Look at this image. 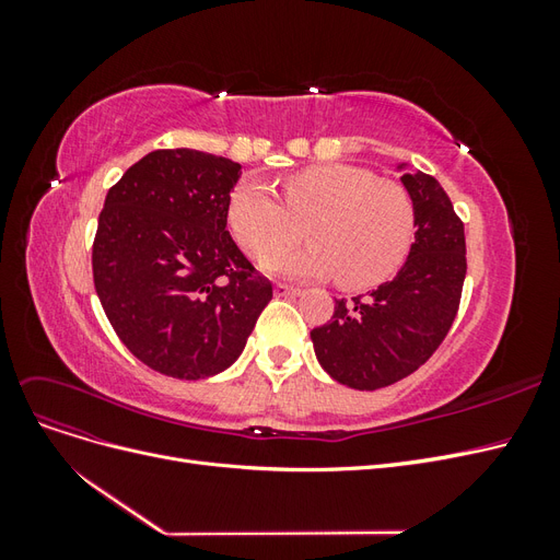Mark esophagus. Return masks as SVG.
Wrapping results in <instances>:
<instances>
[{
	"mask_svg": "<svg viewBox=\"0 0 560 560\" xmlns=\"http://www.w3.org/2000/svg\"><path fill=\"white\" fill-rule=\"evenodd\" d=\"M276 294H278V296H299V294H301V290H299V287L278 282V284H276Z\"/></svg>",
	"mask_w": 560,
	"mask_h": 560,
	"instance_id": "34e87169",
	"label": "esophagus"
}]
</instances>
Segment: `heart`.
I'll use <instances>...</instances> for the list:
<instances>
[{
  "mask_svg": "<svg viewBox=\"0 0 560 560\" xmlns=\"http://www.w3.org/2000/svg\"><path fill=\"white\" fill-rule=\"evenodd\" d=\"M280 194L282 200L245 182L229 200L233 238L252 259H264L268 273L336 278L348 290H366L393 276L411 249V194L366 167H306L287 177ZM303 228L314 247L287 258L281 252L298 244Z\"/></svg>",
  "mask_w": 560,
  "mask_h": 560,
  "instance_id": "1",
  "label": "heart"
}]
</instances>
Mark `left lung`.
<instances>
[{
    "mask_svg": "<svg viewBox=\"0 0 560 560\" xmlns=\"http://www.w3.org/2000/svg\"><path fill=\"white\" fill-rule=\"evenodd\" d=\"M404 167V165H399ZM416 208V243L378 290L336 299L327 325L311 331L317 362L354 389H378L425 364L446 338L467 273L465 226L432 175L404 173Z\"/></svg>",
    "mask_w": 560,
    "mask_h": 560,
    "instance_id": "1",
    "label": "left lung"
}]
</instances>
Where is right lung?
<instances>
[{"instance_id": "right-lung-1", "label": "right lung", "mask_w": 560, "mask_h": 560, "mask_svg": "<svg viewBox=\"0 0 560 560\" xmlns=\"http://www.w3.org/2000/svg\"><path fill=\"white\" fill-rule=\"evenodd\" d=\"M238 179L231 159L159 149L107 191L95 292L124 346L163 376L200 381L229 369L273 299L226 231Z\"/></svg>"}]
</instances>
